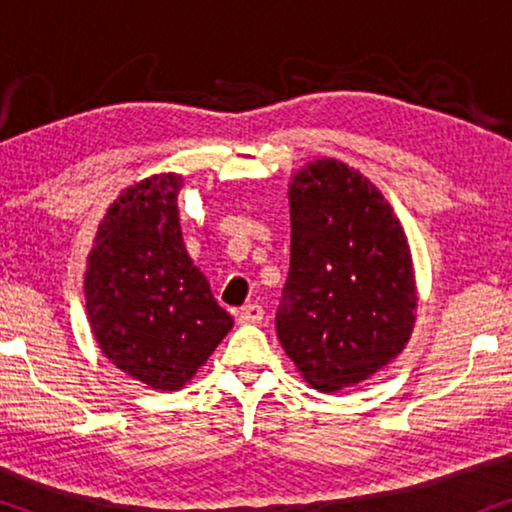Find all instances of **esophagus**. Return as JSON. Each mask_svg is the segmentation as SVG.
<instances>
[{"instance_id": "34e87169", "label": "esophagus", "mask_w": 512, "mask_h": 512, "mask_svg": "<svg viewBox=\"0 0 512 512\" xmlns=\"http://www.w3.org/2000/svg\"><path fill=\"white\" fill-rule=\"evenodd\" d=\"M237 319H240V324H258V321L263 319V307L256 303L244 305L240 307V312H237Z\"/></svg>"}]
</instances>
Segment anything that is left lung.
I'll list each match as a JSON object with an SVG mask.
<instances>
[{
	"label": "left lung",
	"instance_id": "left-lung-1",
	"mask_svg": "<svg viewBox=\"0 0 512 512\" xmlns=\"http://www.w3.org/2000/svg\"><path fill=\"white\" fill-rule=\"evenodd\" d=\"M289 188L279 342L312 387H352L410 338L417 296L408 240L382 193L345 163H310Z\"/></svg>",
	"mask_w": 512,
	"mask_h": 512
}]
</instances>
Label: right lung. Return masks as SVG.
Returning <instances> with one entry per match:
<instances>
[{"label":"right lung","instance_id":"add662e5","mask_svg":"<svg viewBox=\"0 0 512 512\" xmlns=\"http://www.w3.org/2000/svg\"><path fill=\"white\" fill-rule=\"evenodd\" d=\"M181 179H144L109 207L86 270V310L102 352L135 380L172 391L191 380L233 317L186 254Z\"/></svg>","mask_w":512,"mask_h":512}]
</instances>
